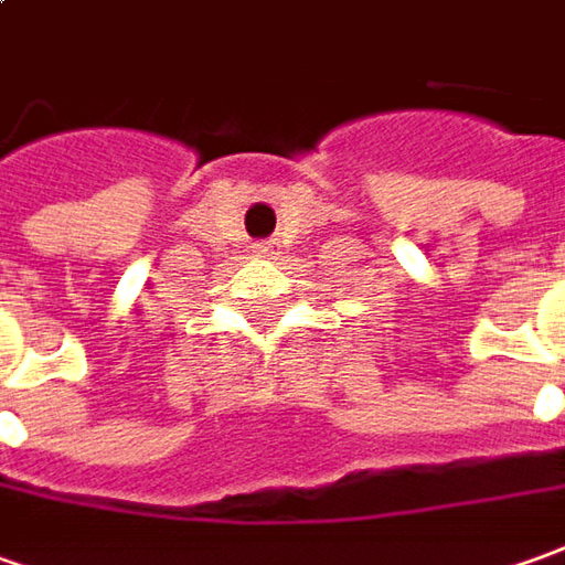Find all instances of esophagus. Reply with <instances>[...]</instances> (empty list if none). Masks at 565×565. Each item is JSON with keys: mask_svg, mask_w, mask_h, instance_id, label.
<instances>
[{"mask_svg": "<svg viewBox=\"0 0 565 565\" xmlns=\"http://www.w3.org/2000/svg\"><path fill=\"white\" fill-rule=\"evenodd\" d=\"M257 252H260V255H274L276 242H260V245H257Z\"/></svg>", "mask_w": 565, "mask_h": 565, "instance_id": "34e87169", "label": "esophagus"}]
</instances>
